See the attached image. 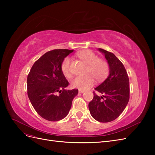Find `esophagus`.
<instances>
[{
    "label": "esophagus",
    "mask_w": 155,
    "mask_h": 155,
    "mask_svg": "<svg viewBox=\"0 0 155 155\" xmlns=\"http://www.w3.org/2000/svg\"><path fill=\"white\" fill-rule=\"evenodd\" d=\"M84 92H85V90H82V89H79V93H83Z\"/></svg>",
    "instance_id": "obj_1"
}]
</instances>
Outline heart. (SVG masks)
Segmentation results:
<instances>
[{"label": "heart", "instance_id": "1", "mask_svg": "<svg viewBox=\"0 0 155 155\" xmlns=\"http://www.w3.org/2000/svg\"><path fill=\"white\" fill-rule=\"evenodd\" d=\"M78 58L88 64L86 76H77L72 81V86L80 89H87L94 83V78L97 81L105 79L109 72V64L106 60L98 58L97 55L89 50H83L78 54ZM61 70L66 78L72 76L71 59L66 57L61 64Z\"/></svg>", "mask_w": 155, "mask_h": 155}]
</instances>
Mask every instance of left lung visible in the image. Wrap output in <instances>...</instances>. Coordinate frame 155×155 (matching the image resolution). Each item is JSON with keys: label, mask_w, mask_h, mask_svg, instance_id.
<instances>
[{"label": "left lung", "mask_w": 155, "mask_h": 155, "mask_svg": "<svg viewBox=\"0 0 155 155\" xmlns=\"http://www.w3.org/2000/svg\"><path fill=\"white\" fill-rule=\"evenodd\" d=\"M109 64V75L105 80L94 89L101 96L94 93L92 100L88 104L91 116L100 122H110L122 113L129 100V79L123 63L110 51L102 48Z\"/></svg>", "instance_id": "8db88e82"}]
</instances>
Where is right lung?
<instances>
[{
	"mask_svg": "<svg viewBox=\"0 0 155 155\" xmlns=\"http://www.w3.org/2000/svg\"><path fill=\"white\" fill-rule=\"evenodd\" d=\"M73 51L55 49L47 51L34 63L28 75L30 101L37 114L46 120L56 121L65 118L78 93V89H65L69 83L61 70L63 60Z\"/></svg>",
	"mask_w": 155,
	"mask_h": 155,
	"instance_id": "add662e5",
	"label": "right lung"
}]
</instances>
